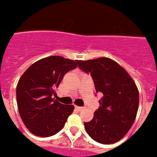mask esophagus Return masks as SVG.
Instances as JSON below:
<instances>
[{"label": "esophagus", "instance_id": "1", "mask_svg": "<svg viewBox=\"0 0 157 157\" xmlns=\"http://www.w3.org/2000/svg\"><path fill=\"white\" fill-rule=\"evenodd\" d=\"M75 109L77 111H81L82 109H83V107H82V106H77V105H76Z\"/></svg>", "mask_w": 157, "mask_h": 157}]
</instances>
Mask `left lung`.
<instances>
[{"label": "left lung", "instance_id": "obj_1", "mask_svg": "<svg viewBox=\"0 0 157 157\" xmlns=\"http://www.w3.org/2000/svg\"><path fill=\"white\" fill-rule=\"evenodd\" d=\"M79 69L90 73L96 93L103 97L94 118L84 122L94 141L111 144L120 141L131 128L139 106V92L129 74L108 57L78 61Z\"/></svg>", "mask_w": 157, "mask_h": 157}]
</instances>
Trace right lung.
<instances>
[{"label":"right lung","instance_id":"add662e5","mask_svg":"<svg viewBox=\"0 0 157 157\" xmlns=\"http://www.w3.org/2000/svg\"><path fill=\"white\" fill-rule=\"evenodd\" d=\"M78 60L59 56L43 58L30 65L16 86V101L24 125L35 136L49 137L63 128L74 106L57 101L56 89Z\"/></svg>","mask_w":157,"mask_h":157}]
</instances>
